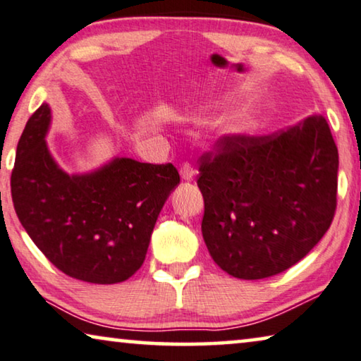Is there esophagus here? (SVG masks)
I'll list each match as a JSON object with an SVG mask.
<instances>
[{
    "label": "esophagus",
    "mask_w": 361,
    "mask_h": 361,
    "mask_svg": "<svg viewBox=\"0 0 361 361\" xmlns=\"http://www.w3.org/2000/svg\"><path fill=\"white\" fill-rule=\"evenodd\" d=\"M180 175H181V178L185 180V181H191L192 178H195V169H192L191 164L185 162V164L181 165V169H180Z\"/></svg>",
    "instance_id": "obj_1"
}]
</instances>
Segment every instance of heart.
Instances as JSON below:
<instances>
[{
  "label": "heart",
  "mask_w": 361,
  "mask_h": 361,
  "mask_svg": "<svg viewBox=\"0 0 361 361\" xmlns=\"http://www.w3.org/2000/svg\"><path fill=\"white\" fill-rule=\"evenodd\" d=\"M241 128H243V123H241V121H235L233 125H232V131H240Z\"/></svg>",
  "instance_id": "heart-1"
}]
</instances>
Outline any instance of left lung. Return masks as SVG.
<instances>
[{
  "label": "left lung",
  "instance_id": "8db88e82",
  "mask_svg": "<svg viewBox=\"0 0 361 361\" xmlns=\"http://www.w3.org/2000/svg\"><path fill=\"white\" fill-rule=\"evenodd\" d=\"M338 152L326 118L266 136L227 134L199 157L202 238L236 279L283 272L318 245L337 207Z\"/></svg>",
  "mask_w": 361,
  "mask_h": 361
}]
</instances>
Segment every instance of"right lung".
Wrapping results in <instances>:
<instances>
[{"label": "right lung", "instance_id": "right-lung-1", "mask_svg": "<svg viewBox=\"0 0 361 361\" xmlns=\"http://www.w3.org/2000/svg\"><path fill=\"white\" fill-rule=\"evenodd\" d=\"M51 110L29 118L16 150L11 196L16 214L47 259L90 283L126 281L142 266L154 225L180 183L171 164L116 157L85 175H68L45 136Z\"/></svg>", "mask_w": 361, "mask_h": 361}]
</instances>
